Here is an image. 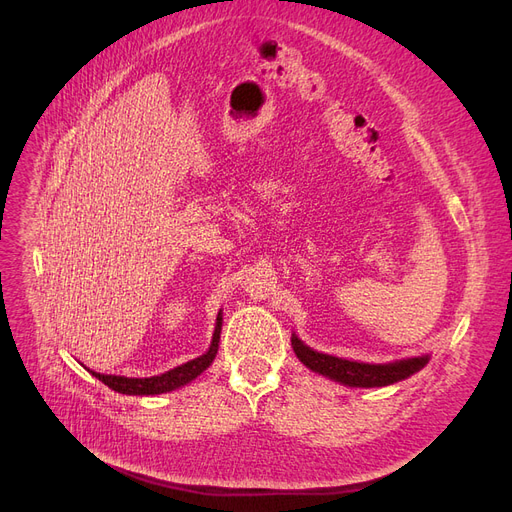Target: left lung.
Listing matches in <instances>:
<instances>
[{
    "label": "left lung",
    "instance_id": "left-lung-1",
    "mask_svg": "<svg viewBox=\"0 0 512 512\" xmlns=\"http://www.w3.org/2000/svg\"><path fill=\"white\" fill-rule=\"evenodd\" d=\"M292 348H294V355H297L299 361L307 365L311 371L326 375V378L351 388H382V386L396 384L400 380H407L409 375L417 373L419 369H423L429 361L427 355L384 363V365L346 361V359H338L332 355L313 351V348H309L305 342L297 338V334H292Z\"/></svg>",
    "mask_w": 512,
    "mask_h": 512
}]
</instances>
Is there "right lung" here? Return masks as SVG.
Here are the masks:
<instances>
[{"instance_id": "add662e5", "label": "right lung", "mask_w": 512, "mask_h": 512, "mask_svg": "<svg viewBox=\"0 0 512 512\" xmlns=\"http://www.w3.org/2000/svg\"><path fill=\"white\" fill-rule=\"evenodd\" d=\"M220 332H222V313H218V321H215V332L211 338L209 351L193 361L182 363L166 373L161 375H151V378H124V375H103L97 371H91L99 382H103L107 388H112L120 394H132V396H153V394H164L172 392L180 386H186L188 382H193L197 375H201L218 355V346H220Z\"/></svg>"}]
</instances>
